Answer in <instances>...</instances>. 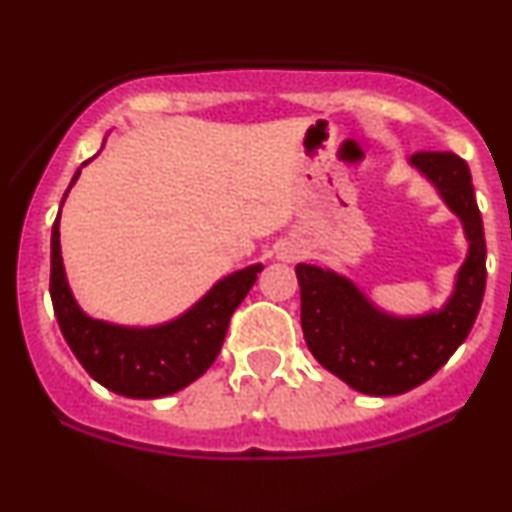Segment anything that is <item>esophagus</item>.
I'll list each match as a JSON object with an SVG mask.
<instances>
[{
    "label": "esophagus",
    "mask_w": 512,
    "mask_h": 512,
    "mask_svg": "<svg viewBox=\"0 0 512 512\" xmlns=\"http://www.w3.org/2000/svg\"><path fill=\"white\" fill-rule=\"evenodd\" d=\"M276 255H279V260H284V262H296V260H301V248H296V245H291V243H281L279 245V252H276Z\"/></svg>",
    "instance_id": "esophagus-1"
}]
</instances>
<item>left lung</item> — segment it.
Listing matches in <instances>:
<instances>
[{
  "instance_id": "8db88e82",
  "label": "left lung",
  "mask_w": 512,
  "mask_h": 512,
  "mask_svg": "<svg viewBox=\"0 0 512 512\" xmlns=\"http://www.w3.org/2000/svg\"><path fill=\"white\" fill-rule=\"evenodd\" d=\"M409 163L457 214L469 243L443 308L419 317L387 315L346 276L315 264L296 267L310 354L363 395H402L436 375L467 339L486 289V240L469 166L452 151H419Z\"/></svg>"
}]
</instances>
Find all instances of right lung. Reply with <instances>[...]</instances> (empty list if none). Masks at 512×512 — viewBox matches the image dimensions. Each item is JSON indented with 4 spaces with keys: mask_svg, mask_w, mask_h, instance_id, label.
<instances>
[{
    "mask_svg": "<svg viewBox=\"0 0 512 512\" xmlns=\"http://www.w3.org/2000/svg\"><path fill=\"white\" fill-rule=\"evenodd\" d=\"M86 163L88 161L81 166ZM79 173L81 168L69 182L62 204ZM260 272L262 264H252L240 272L223 276L211 286L202 301H197L187 313L166 325H110V322L88 317L74 301L62 264L60 214L52 226L50 298L60 330L86 373L96 383L122 397H166L207 373V368L219 356L233 310L248 296Z\"/></svg>",
    "mask_w": 512,
    "mask_h": 512,
    "instance_id": "right-lung-1",
    "label": "right lung"
}]
</instances>
